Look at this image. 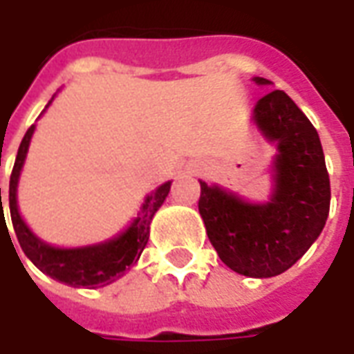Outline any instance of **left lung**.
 <instances>
[{
  "instance_id": "obj_1",
  "label": "left lung",
  "mask_w": 354,
  "mask_h": 354,
  "mask_svg": "<svg viewBox=\"0 0 354 354\" xmlns=\"http://www.w3.org/2000/svg\"><path fill=\"white\" fill-rule=\"evenodd\" d=\"M254 121L279 147L273 197L250 205L201 182L199 212L220 260L237 273L266 279L294 266L320 235L330 212V176L317 129L284 91L260 98Z\"/></svg>"
}]
</instances>
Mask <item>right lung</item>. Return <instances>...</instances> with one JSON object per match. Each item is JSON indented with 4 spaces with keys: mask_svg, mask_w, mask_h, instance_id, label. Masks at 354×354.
Wrapping results in <instances>:
<instances>
[{
    "mask_svg": "<svg viewBox=\"0 0 354 354\" xmlns=\"http://www.w3.org/2000/svg\"><path fill=\"white\" fill-rule=\"evenodd\" d=\"M32 134H34V124L28 129L24 138L20 142L17 161H15L11 172V182H9V210H11V222L15 233H17V239H19L20 248L24 250L30 260L34 261L37 269H41L43 273L49 274L55 281L64 282L70 286H85V288L106 286L109 282L119 279L124 273V269H129L132 263L138 261L140 254L146 248L147 239H149L151 218L159 210L162 201L167 199L170 192V182L157 187L151 195H147L138 218L132 222L131 227L124 231L123 235H119L113 241L104 243V245L85 246V248H72V250L53 248V246L41 243L32 231L28 230L26 223L22 222L19 214V207H17V184H19L20 169H22L24 159H26ZM1 210H3V207H1ZM7 233H9V230H7Z\"/></svg>",
    "mask_w": 354,
    "mask_h": 354,
    "instance_id": "obj_1",
    "label": "right lung"
}]
</instances>
